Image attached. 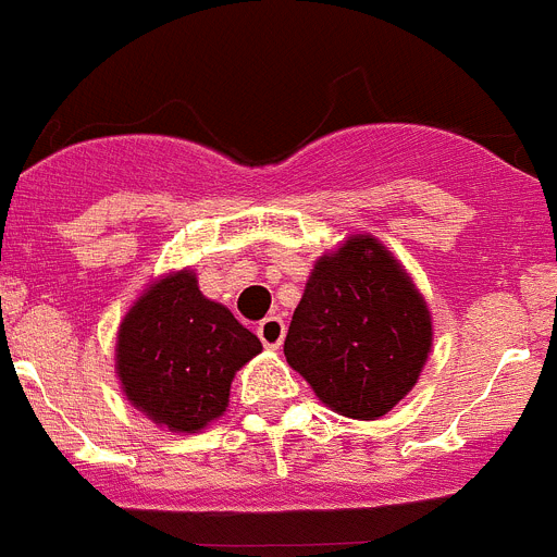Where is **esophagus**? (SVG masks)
I'll return each mask as SVG.
<instances>
[{
	"label": "esophagus",
	"mask_w": 557,
	"mask_h": 557,
	"mask_svg": "<svg viewBox=\"0 0 557 557\" xmlns=\"http://www.w3.org/2000/svg\"><path fill=\"white\" fill-rule=\"evenodd\" d=\"M284 321L278 318V314H270V318H264L262 323H259V329H256V334H259V339H262L264 346L268 348H278L284 343Z\"/></svg>",
	"instance_id": "1"
}]
</instances>
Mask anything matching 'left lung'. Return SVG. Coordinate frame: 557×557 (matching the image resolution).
I'll return each mask as SVG.
<instances>
[{
	"label": "left lung",
	"instance_id": "8db88e82",
	"mask_svg": "<svg viewBox=\"0 0 557 557\" xmlns=\"http://www.w3.org/2000/svg\"><path fill=\"white\" fill-rule=\"evenodd\" d=\"M432 314L396 256L354 234L314 262L284 357L339 416L376 421L416 387Z\"/></svg>",
	"mask_w": 557,
	"mask_h": 557
}]
</instances>
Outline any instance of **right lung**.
I'll use <instances>...</instances> for the list:
<instances>
[{
  "instance_id": "obj_1",
  "label": "right lung",
  "mask_w": 557,
  "mask_h": 557,
  "mask_svg": "<svg viewBox=\"0 0 557 557\" xmlns=\"http://www.w3.org/2000/svg\"><path fill=\"white\" fill-rule=\"evenodd\" d=\"M262 351L231 309L209 301L191 270L152 282L116 334L127 401L170 432H198L228 407L234 373Z\"/></svg>"
}]
</instances>
